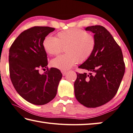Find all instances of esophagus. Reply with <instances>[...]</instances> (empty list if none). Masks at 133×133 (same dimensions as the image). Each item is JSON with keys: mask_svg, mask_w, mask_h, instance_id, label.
I'll return each instance as SVG.
<instances>
[{"mask_svg": "<svg viewBox=\"0 0 133 133\" xmlns=\"http://www.w3.org/2000/svg\"><path fill=\"white\" fill-rule=\"evenodd\" d=\"M62 73L63 76H65L67 74V71H65V70H62Z\"/></svg>", "mask_w": 133, "mask_h": 133, "instance_id": "obj_1", "label": "esophagus"}]
</instances>
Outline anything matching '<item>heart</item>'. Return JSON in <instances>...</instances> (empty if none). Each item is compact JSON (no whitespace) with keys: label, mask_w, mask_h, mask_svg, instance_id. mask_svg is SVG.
<instances>
[{"label":"heart","mask_w":133,"mask_h":133,"mask_svg":"<svg viewBox=\"0 0 133 133\" xmlns=\"http://www.w3.org/2000/svg\"><path fill=\"white\" fill-rule=\"evenodd\" d=\"M43 47L48 54L56 55L65 47L66 54L52 59L51 65L56 68L67 70L77 62L82 63L89 58L95 48L96 40L93 35L80 29H69L61 31L57 38L48 35L44 38Z\"/></svg>","instance_id":"heart-1"}]
</instances>
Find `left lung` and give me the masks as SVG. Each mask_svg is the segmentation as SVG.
<instances>
[{
  "label": "left lung",
  "mask_w": 133,
  "mask_h": 133,
  "mask_svg": "<svg viewBox=\"0 0 133 133\" xmlns=\"http://www.w3.org/2000/svg\"><path fill=\"white\" fill-rule=\"evenodd\" d=\"M85 29L94 33L96 45L89 58L79 66L89 73L76 72L75 94L85 107L96 108L117 94L125 73V63L121 48L106 28L95 25Z\"/></svg>",
  "instance_id": "left-lung-1"
}]
</instances>
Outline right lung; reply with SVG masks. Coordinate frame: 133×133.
<instances>
[{
  "mask_svg": "<svg viewBox=\"0 0 133 133\" xmlns=\"http://www.w3.org/2000/svg\"><path fill=\"white\" fill-rule=\"evenodd\" d=\"M55 28L34 26L23 31L9 49V73L19 95L31 104L42 105L55 98L62 74L57 68H48L43 43ZM47 69L43 74L39 69Z\"/></svg>",
  "mask_w": 133,
  "mask_h": 133,
  "instance_id": "1",
  "label": "right lung"
}]
</instances>
